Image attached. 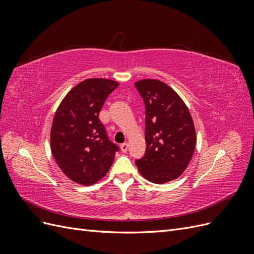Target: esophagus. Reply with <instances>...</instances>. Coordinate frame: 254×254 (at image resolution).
I'll return each mask as SVG.
<instances>
[{
    "label": "esophagus",
    "mask_w": 254,
    "mask_h": 254,
    "mask_svg": "<svg viewBox=\"0 0 254 254\" xmlns=\"http://www.w3.org/2000/svg\"><path fill=\"white\" fill-rule=\"evenodd\" d=\"M127 149H128V144H127V143H123V144L121 145V150H122L123 152H126Z\"/></svg>",
    "instance_id": "esophagus-1"
}]
</instances>
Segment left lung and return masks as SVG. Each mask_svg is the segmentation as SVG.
Wrapping results in <instances>:
<instances>
[{
    "label": "left lung",
    "instance_id": "1",
    "mask_svg": "<svg viewBox=\"0 0 254 254\" xmlns=\"http://www.w3.org/2000/svg\"><path fill=\"white\" fill-rule=\"evenodd\" d=\"M145 104L144 157L135 160L140 174L162 184L186 171L196 146L193 119L181 97L166 83L142 79L134 83Z\"/></svg>",
    "mask_w": 254,
    "mask_h": 254
}]
</instances>
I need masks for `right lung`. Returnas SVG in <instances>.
Instances as JSON below:
<instances>
[{"label": "right lung", "instance_id": "right-lung-1", "mask_svg": "<svg viewBox=\"0 0 254 254\" xmlns=\"http://www.w3.org/2000/svg\"><path fill=\"white\" fill-rule=\"evenodd\" d=\"M119 82L89 78L75 86L60 103L53 120L51 150L72 181L92 186L108 173L119 146L107 135L99 112Z\"/></svg>", "mask_w": 254, "mask_h": 254}]
</instances>
